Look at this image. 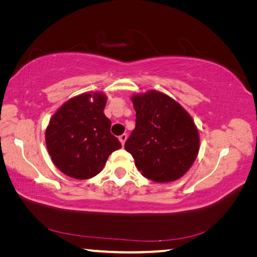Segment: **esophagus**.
I'll return each instance as SVG.
<instances>
[{
	"mask_svg": "<svg viewBox=\"0 0 257 257\" xmlns=\"http://www.w3.org/2000/svg\"><path fill=\"white\" fill-rule=\"evenodd\" d=\"M127 134H122V135H121V136L119 137V141H120V143H121V144H122V145H124V143H125V141H127Z\"/></svg>",
	"mask_w": 257,
	"mask_h": 257,
	"instance_id": "obj_1",
	"label": "esophagus"
}]
</instances>
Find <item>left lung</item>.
Listing matches in <instances>:
<instances>
[{"label":"left lung","instance_id":"left-lung-1","mask_svg":"<svg viewBox=\"0 0 257 257\" xmlns=\"http://www.w3.org/2000/svg\"><path fill=\"white\" fill-rule=\"evenodd\" d=\"M136 127L124 144L142 175L155 182L178 180L199 151V134L189 113L167 94L149 90L132 97Z\"/></svg>","mask_w":257,"mask_h":257}]
</instances>
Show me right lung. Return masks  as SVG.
<instances>
[{
    "label": "right lung",
    "instance_id": "1",
    "mask_svg": "<svg viewBox=\"0 0 257 257\" xmlns=\"http://www.w3.org/2000/svg\"><path fill=\"white\" fill-rule=\"evenodd\" d=\"M106 95L85 93L63 104L50 120L45 132L46 147L61 172L75 179L93 178L102 171L112 152L121 147L110 132L104 114Z\"/></svg>",
    "mask_w": 257,
    "mask_h": 257
}]
</instances>
